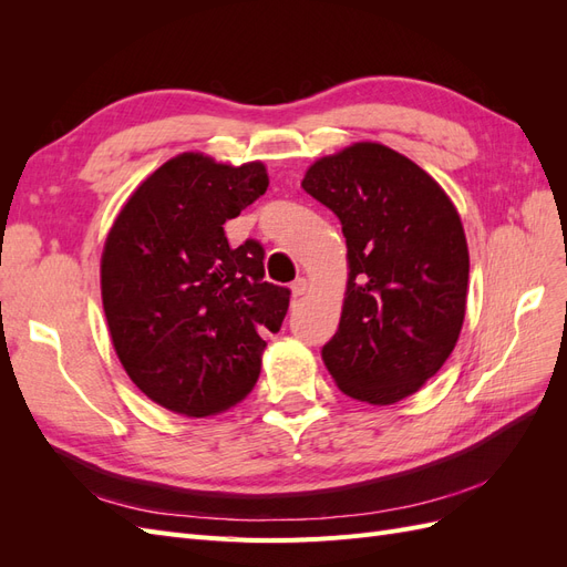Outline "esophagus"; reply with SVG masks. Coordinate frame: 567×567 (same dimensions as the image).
<instances>
[{"label":"esophagus","instance_id":"34e87169","mask_svg":"<svg viewBox=\"0 0 567 567\" xmlns=\"http://www.w3.org/2000/svg\"><path fill=\"white\" fill-rule=\"evenodd\" d=\"M307 288H310V284H307V279H298L293 281V286H290V293H293V298H302L307 293Z\"/></svg>","mask_w":567,"mask_h":567}]
</instances>
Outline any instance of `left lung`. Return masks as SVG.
<instances>
[{
    "mask_svg": "<svg viewBox=\"0 0 567 567\" xmlns=\"http://www.w3.org/2000/svg\"><path fill=\"white\" fill-rule=\"evenodd\" d=\"M348 244V293L326 369L352 400L394 404L452 354L468 290V246L440 184L383 144H352L302 179Z\"/></svg>",
    "mask_w": 567,
    "mask_h": 567,
    "instance_id": "8db88e82",
    "label": "left lung"
}]
</instances>
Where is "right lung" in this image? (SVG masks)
Returning <instances> with one entry per match:
<instances>
[{
    "label": "right lung",
    "mask_w": 567,
    "mask_h": 567,
    "mask_svg": "<svg viewBox=\"0 0 567 567\" xmlns=\"http://www.w3.org/2000/svg\"><path fill=\"white\" fill-rule=\"evenodd\" d=\"M269 186L262 163L221 165L182 153L125 203L101 255L113 348L148 400L184 416L241 402L260 375L290 290L262 281L265 248H231L225 221Z\"/></svg>",
    "instance_id": "obj_1"
}]
</instances>
